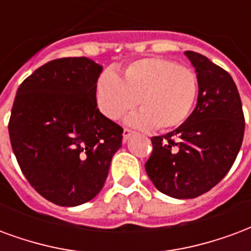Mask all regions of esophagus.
<instances>
[{
  "label": "esophagus",
  "mask_w": 251,
  "mask_h": 251,
  "mask_svg": "<svg viewBox=\"0 0 251 251\" xmlns=\"http://www.w3.org/2000/svg\"><path fill=\"white\" fill-rule=\"evenodd\" d=\"M132 131H131V129H128V128H124V131H123V139H124V142H127L128 140V138H129V136H131V135H132Z\"/></svg>",
  "instance_id": "1"
}]
</instances>
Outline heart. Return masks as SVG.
Listing matches in <instances>:
<instances>
[{"label": "heart", "instance_id": "heart-1", "mask_svg": "<svg viewBox=\"0 0 251 251\" xmlns=\"http://www.w3.org/2000/svg\"><path fill=\"white\" fill-rule=\"evenodd\" d=\"M197 96L195 72L167 58H140L129 64L120 77L112 71H104L96 81L100 112L118 120L138 103L140 109L127 123L142 129L156 127L167 131L182 126Z\"/></svg>", "mask_w": 251, "mask_h": 251}]
</instances>
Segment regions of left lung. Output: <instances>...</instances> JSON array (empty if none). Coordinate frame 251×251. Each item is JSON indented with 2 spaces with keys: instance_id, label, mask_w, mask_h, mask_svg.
<instances>
[{
  "instance_id": "8db88e82",
  "label": "left lung",
  "mask_w": 251,
  "mask_h": 251,
  "mask_svg": "<svg viewBox=\"0 0 251 251\" xmlns=\"http://www.w3.org/2000/svg\"><path fill=\"white\" fill-rule=\"evenodd\" d=\"M198 78L193 113L171 132L153 136L146 171L160 193L197 198L218 184L242 146L245 118L238 89L225 69L197 52H184Z\"/></svg>"
}]
</instances>
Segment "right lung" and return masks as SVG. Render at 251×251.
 Returning <instances> with one entry per match:
<instances>
[{"instance_id":"1","label":"right lung","mask_w":251,"mask_h":251,"mask_svg":"<svg viewBox=\"0 0 251 251\" xmlns=\"http://www.w3.org/2000/svg\"><path fill=\"white\" fill-rule=\"evenodd\" d=\"M103 67L87 57L44 64L23 81L9 120L18 166L49 202L72 207L103 188L123 128L96 103Z\"/></svg>"}]
</instances>
